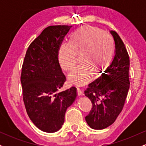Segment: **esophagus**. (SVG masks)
<instances>
[{"mask_svg": "<svg viewBox=\"0 0 146 146\" xmlns=\"http://www.w3.org/2000/svg\"><path fill=\"white\" fill-rule=\"evenodd\" d=\"M77 91H78V96H81V95H83L82 91V90L80 89V88H77Z\"/></svg>", "mask_w": 146, "mask_h": 146, "instance_id": "1", "label": "esophagus"}]
</instances>
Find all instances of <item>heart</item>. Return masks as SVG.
Segmentation results:
<instances>
[{
  "mask_svg": "<svg viewBox=\"0 0 146 146\" xmlns=\"http://www.w3.org/2000/svg\"><path fill=\"white\" fill-rule=\"evenodd\" d=\"M115 52L111 36L98 28L84 27L73 31L69 42H63L58 49L60 66L65 71L74 66L77 55H80V65L69 73L72 84L82 86L89 82L94 71L100 72L108 66Z\"/></svg>",
  "mask_w": 146,
  "mask_h": 146,
  "instance_id": "1",
  "label": "heart"
}]
</instances>
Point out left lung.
Here are the masks:
<instances>
[{
    "mask_svg": "<svg viewBox=\"0 0 146 146\" xmlns=\"http://www.w3.org/2000/svg\"><path fill=\"white\" fill-rule=\"evenodd\" d=\"M110 33L115 44L113 60L84 91L93 104L92 110L85 119L95 130L104 129L115 122L122 110L130 87L128 53L117 33L114 31Z\"/></svg>",
    "mask_w": 146,
    "mask_h": 146,
    "instance_id": "1",
    "label": "left lung"
}]
</instances>
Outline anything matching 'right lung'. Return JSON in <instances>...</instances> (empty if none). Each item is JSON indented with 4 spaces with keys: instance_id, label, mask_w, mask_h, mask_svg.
<instances>
[{
    "instance_id": "1",
    "label": "right lung",
    "mask_w": 146,
    "mask_h": 146,
    "mask_svg": "<svg viewBox=\"0 0 146 146\" xmlns=\"http://www.w3.org/2000/svg\"><path fill=\"white\" fill-rule=\"evenodd\" d=\"M72 27L45 28L30 44L22 68L21 82L27 113L37 128L48 133L62 128L66 109L78 95L75 87L56 93L66 81L58 61V49Z\"/></svg>"
}]
</instances>
